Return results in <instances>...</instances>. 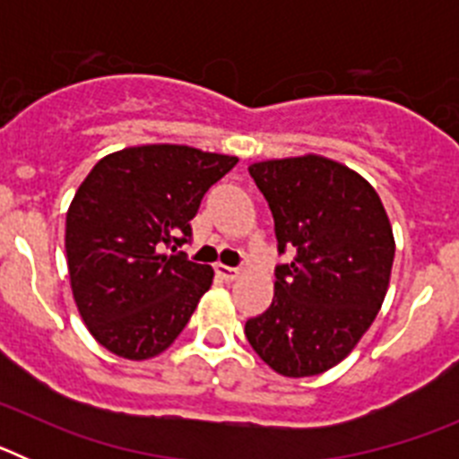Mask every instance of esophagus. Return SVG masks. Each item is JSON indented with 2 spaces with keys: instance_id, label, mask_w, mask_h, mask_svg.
Returning a JSON list of instances; mask_svg holds the SVG:
<instances>
[{
  "instance_id": "esophagus-1",
  "label": "esophagus",
  "mask_w": 459,
  "mask_h": 459,
  "mask_svg": "<svg viewBox=\"0 0 459 459\" xmlns=\"http://www.w3.org/2000/svg\"><path fill=\"white\" fill-rule=\"evenodd\" d=\"M213 271H216L218 278L227 280V282H230V280H234L238 275V269H232V266H225V264H216V266H213Z\"/></svg>"
}]
</instances>
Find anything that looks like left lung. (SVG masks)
Returning <instances> with one entry per match:
<instances>
[{"label":"left lung","instance_id":"obj_1","mask_svg":"<svg viewBox=\"0 0 459 459\" xmlns=\"http://www.w3.org/2000/svg\"><path fill=\"white\" fill-rule=\"evenodd\" d=\"M273 213L278 253L273 303L246 322L250 347L285 377L338 366L375 322L388 290L395 241L370 184L322 156L248 168Z\"/></svg>","mask_w":459,"mask_h":459}]
</instances>
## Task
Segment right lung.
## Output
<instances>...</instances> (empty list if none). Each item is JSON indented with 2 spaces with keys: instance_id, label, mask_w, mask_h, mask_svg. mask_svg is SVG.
I'll return each instance as SVG.
<instances>
[{
  "instance_id": "1",
  "label": "right lung",
  "mask_w": 459,
  "mask_h": 459,
  "mask_svg": "<svg viewBox=\"0 0 459 459\" xmlns=\"http://www.w3.org/2000/svg\"><path fill=\"white\" fill-rule=\"evenodd\" d=\"M238 158L147 144L100 158L66 213L71 287L89 333L144 360L177 340L213 269L179 253L200 202ZM172 249V254L167 250Z\"/></svg>"
}]
</instances>
